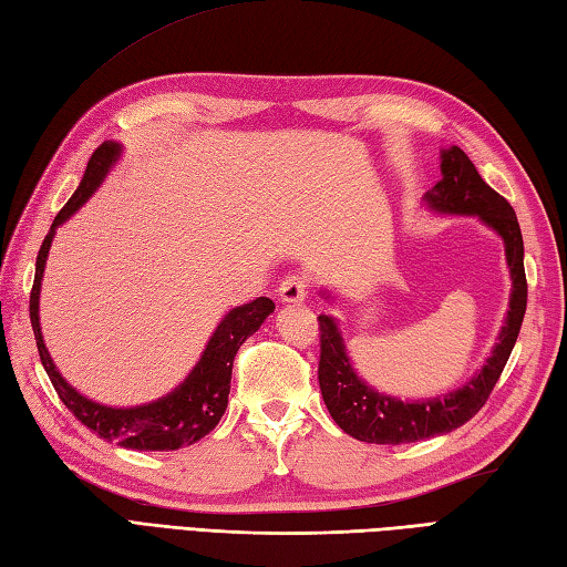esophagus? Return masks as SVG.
<instances>
[{
	"instance_id": "34e87169",
	"label": "esophagus",
	"mask_w": 567,
	"mask_h": 567,
	"mask_svg": "<svg viewBox=\"0 0 567 567\" xmlns=\"http://www.w3.org/2000/svg\"><path fill=\"white\" fill-rule=\"evenodd\" d=\"M307 295H309V278L299 272L285 278L278 289V297L280 301H285V305H301V301L307 299Z\"/></svg>"
}]
</instances>
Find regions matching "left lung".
I'll use <instances>...</instances> for the list:
<instances>
[{
  "instance_id": "1",
  "label": "left lung",
  "mask_w": 567,
  "mask_h": 567,
  "mask_svg": "<svg viewBox=\"0 0 567 567\" xmlns=\"http://www.w3.org/2000/svg\"><path fill=\"white\" fill-rule=\"evenodd\" d=\"M440 159L442 181H437V186L423 195V203L434 215L478 217V221L503 239L512 280L505 323L499 328L497 343L485 358V364L466 384L434 399L401 401L399 396H389V393L370 386L354 372L338 321L333 316L321 313L319 384L323 403L336 420V425L360 442L405 444L437 437V434H446L468 423L481 411L483 403L488 401L493 386L509 360V352L517 343L524 321V241L515 209L481 178L478 168L458 147L440 150ZM321 297L326 301H333L328 289H321Z\"/></svg>"
}]
</instances>
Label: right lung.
I'll return each instance as SVG.
<instances>
[{
	"label": "right lung",
	"mask_w": 567,
	"mask_h": 567,
	"mask_svg": "<svg viewBox=\"0 0 567 567\" xmlns=\"http://www.w3.org/2000/svg\"><path fill=\"white\" fill-rule=\"evenodd\" d=\"M121 142H103L101 147L91 154L84 178L76 186L74 195L68 200V205L60 209L55 221H52V227L35 258V280L31 289V326L35 333L38 354H41V362L52 381V386H55L60 401L70 408L76 420H82V423L91 432L99 434V437L121 444L125 450L174 452L181 450V446L195 444L197 440H203L205 434L217 427L224 411H227L231 389V364L236 358V350L244 346V340L248 336H254L258 331L262 321L275 311V305L268 297H258L254 301H248V305L234 307L224 313V319L217 323L215 333L209 336L200 360L195 362L188 377L183 379L176 389L164 393L162 399L142 405L115 408L96 403L86 399L84 393H79L70 381L60 374L45 348L41 331V285L50 246L58 229L99 190L105 176L111 174V168L121 162Z\"/></svg>",
	"instance_id": "obj_1"
}]
</instances>
